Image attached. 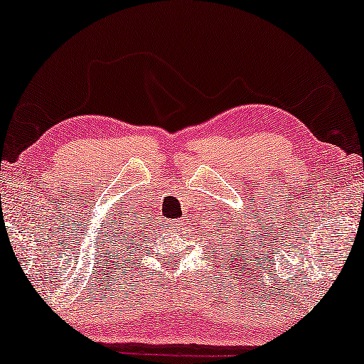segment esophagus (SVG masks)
<instances>
[{
    "mask_svg": "<svg viewBox=\"0 0 364 364\" xmlns=\"http://www.w3.org/2000/svg\"><path fill=\"white\" fill-rule=\"evenodd\" d=\"M165 224L168 226V229H170V231H173V232H178V231H181V221H178V219H165Z\"/></svg>",
    "mask_w": 364,
    "mask_h": 364,
    "instance_id": "esophagus-1",
    "label": "esophagus"
}]
</instances>
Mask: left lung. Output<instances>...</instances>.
Instances as JSON below:
<instances>
[{
	"label": "left lung",
	"instance_id": "left-lung-1",
	"mask_svg": "<svg viewBox=\"0 0 364 364\" xmlns=\"http://www.w3.org/2000/svg\"><path fill=\"white\" fill-rule=\"evenodd\" d=\"M232 259H234V255H232Z\"/></svg>",
	"mask_w": 364,
	"mask_h": 364
}]
</instances>
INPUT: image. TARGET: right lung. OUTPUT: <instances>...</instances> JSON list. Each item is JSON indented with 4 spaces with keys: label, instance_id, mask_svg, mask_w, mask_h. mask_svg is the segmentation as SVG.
<instances>
[{
    "label": "right lung",
    "instance_id": "right-lung-1",
    "mask_svg": "<svg viewBox=\"0 0 364 364\" xmlns=\"http://www.w3.org/2000/svg\"><path fill=\"white\" fill-rule=\"evenodd\" d=\"M114 257H115V255H114ZM109 259H110V257H109ZM114 265H115V264H114Z\"/></svg>",
    "mask_w": 364,
    "mask_h": 364
}]
</instances>
